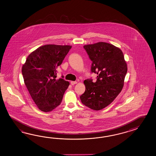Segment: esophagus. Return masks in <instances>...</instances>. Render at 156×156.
Masks as SVG:
<instances>
[{
  "instance_id": "obj_1",
  "label": "esophagus",
  "mask_w": 156,
  "mask_h": 156,
  "mask_svg": "<svg viewBox=\"0 0 156 156\" xmlns=\"http://www.w3.org/2000/svg\"><path fill=\"white\" fill-rule=\"evenodd\" d=\"M77 81H71V84L72 85H75V84H77Z\"/></svg>"
}]
</instances>
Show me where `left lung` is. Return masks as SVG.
Masks as SVG:
<instances>
[{"label":"left lung","mask_w":156,"mask_h":156,"mask_svg":"<svg viewBox=\"0 0 156 156\" xmlns=\"http://www.w3.org/2000/svg\"><path fill=\"white\" fill-rule=\"evenodd\" d=\"M92 60L91 72L97 75L96 82L84 80L85 91L80 96L82 104L94 110L108 106L122 91L127 65L123 53L113 44L100 42L84 46Z\"/></svg>","instance_id":"8db88e82"}]
</instances>
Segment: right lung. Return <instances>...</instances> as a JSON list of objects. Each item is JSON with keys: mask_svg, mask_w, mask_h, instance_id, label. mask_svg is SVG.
Here are the masks:
<instances>
[{"mask_svg": "<svg viewBox=\"0 0 156 156\" xmlns=\"http://www.w3.org/2000/svg\"><path fill=\"white\" fill-rule=\"evenodd\" d=\"M72 46L46 44L28 56L22 74L31 97L38 108L52 111L60 105L69 83L56 79V68L62 63Z\"/></svg>", "mask_w": 156, "mask_h": 156, "instance_id": "obj_1", "label": "right lung"}]
</instances>
